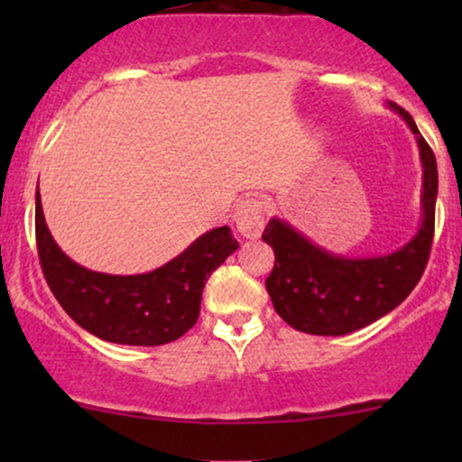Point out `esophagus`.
Returning a JSON list of instances; mask_svg holds the SVG:
<instances>
[{
	"mask_svg": "<svg viewBox=\"0 0 462 462\" xmlns=\"http://www.w3.org/2000/svg\"><path fill=\"white\" fill-rule=\"evenodd\" d=\"M264 215H267V206L258 198H243L236 204L235 210V226L245 238L261 236L264 227Z\"/></svg>",
	"mask_w": 462,
	"mask_h": 462,
	"instance_id": "esophagus-1",
	"label": "esophagus"
}]
</instances>
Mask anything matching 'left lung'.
I'll list each match as a JSON object with an SVG mask.
<instances>
[{
  "label": "left lung",
  "mask_w": 462,
  "mask_h": 462,
  "mask_svg": "<svg viewBox=\"0 0 462 462\" xmlns=\"http://www.w3.org/2000/svg\"><path fill=\"white\" fill-rule=\"evenodd\" d=\"M417 139L421 161V221L415 236L391 254L346 256L317 245L284 219H269L263 241L273 247L275 264L267 293L273 309L295 330L343 337L369 326L404 301L430 256L434 206L439 193L437 158L404 108L389 102Z\"/></svg>",
  "instance_id": "obj_1"
}]
</instances>
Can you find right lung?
Masks as SVG:
<instances>
[{
  "mask_svg": "<svg viewBox=\"0 0 462 462\" xmlns=\"http://www.w3.org/2000/svg\"><path fill=\"white\" fill-rule=\"evenodd\" d=\"M34 226L41 267L58 304L79 328L119 346L156 347L189 332L210 273L238 247L230 227L221 226L153 272L110 275L82 267L58 247L39 190Z\"/></svg>",
  "mask_w": 462,
  "mask_h": 462,
  "instance_id": "1",
  "label": "right lung"
}]
</instances>
